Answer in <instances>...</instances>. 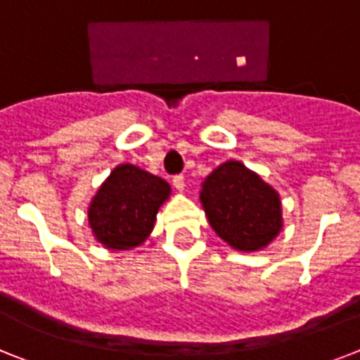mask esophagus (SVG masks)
I'll use <instances>...</instances> for the list:
<instances>
[{
	"label": "esophagus",
	"mask_w": 360,
	"mask_h": 360,
	"mask_svg": "<svg viewBox=\"0 0 360 360\" xmlns=\"http://www.w3.org/2000/svg\"><path fill=\"white\" fill-rule=\"evenodd\" d=\"M172 183H174V186L177 190H185V177L183 175H174V179H172Z\"/></svg>",
	"instance_id": "34e87169"
}]
</instances>
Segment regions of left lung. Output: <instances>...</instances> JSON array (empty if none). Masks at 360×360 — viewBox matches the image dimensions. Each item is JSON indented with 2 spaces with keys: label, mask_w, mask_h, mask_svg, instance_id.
Masks as SVG:
<instances>
[{
  "label": "left lung",
  "mask_w": 360,
  "mask_h": 360,
  "mask_svg": "<svg viewBox=\"0 0 360 360\" xmlns=\"http://www.w3.org/2000/svg\"><path fill=\"white\" fill-rule=\"evenodd\" d=\"M199 198L217 236L238 250L267 247L282 229L276 190L238 161L217 166Z\"/></svg>",
  "instance_id": "left-lung-1"
}]
</instances>
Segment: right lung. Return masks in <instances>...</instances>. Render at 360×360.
Returning a JSON list of instances; mask_svg holds the SVG:
<instances>
[{
  "mask_svg": "<svg viewBox=\"0 0 360 360\" xmlns=\"http://www.w3.org/2000/svg\"><path fill=\"white\" fill-rule=\"evenodd\" d=\"M170 195V185L134 165H120L102 183L87 217L93 234L108 249L141 245L153 229L157 210Z\"/></svg>",
  "mask_w": 360,
  "mask_h": 360,
  "instance_id": "obj_1",
  "label": "right lung"
}]
</instances>
